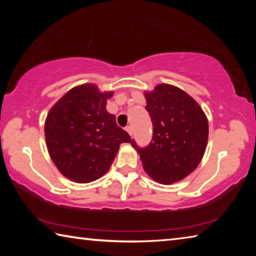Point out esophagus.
I'll list each match as a JSON object with an SVG mask.
<instances>
[{
    "label": "esophagus",
    "mask_w": 256,
    "mask_h": 256,
    "mask_svg": "<svg viewBox=\"0 0 256 256\" xmlns=\"http://www.w3.org/2000/svg\"><path fill=\"white\" fill-rule=\"evenodd\" d=\"M125 130H126L130 136H132V134H133V128L131 126V125H128V126L125 128Z\"/></svg>",
    "instance_id": "1"
}]
</instances>
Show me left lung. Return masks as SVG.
Returning a JSON list of instances; mask_svg holds the SVG:
<instances>
[{
  "label": "left lung",
  "mask_w": 256,
  "mask_h": 256,
  "mask_svg": "<svg viewBox=\"0 0 256 256\" xmlns=\"http://www.w3.org/2000/svg\"><path fill=\"white\" fill-rule=\"evenodd\" d=\"M146 110L152 122V138L140 154L148 175L162 184L183 180L196 170L208 142V120L198 104L183 90L159 84L146 92Z\"/></svg>",
  "instance_id": "obj_1"
}]
</instances>
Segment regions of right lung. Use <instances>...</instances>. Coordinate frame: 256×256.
<instances>
[{"instance_id": "obj_1", "label": "right lung", "mask_w": 256, "mask_h": 256, "mask_svg": "<svg viewBox=\"0 0 256 256\" xmlns=\"http://www.w3.org/2000/svg\"><path fill=\"white\" fill-rule=\"evenodd\" d=\"M112 94L99 92L92 84L76 86L47 115V148L68 178L78 183L96 180L110 170L120 144L132 141L106 110Z\"/></svg>"}]
</instances>
